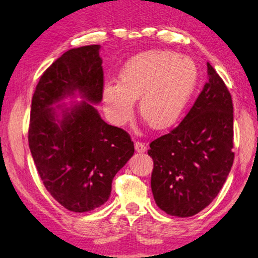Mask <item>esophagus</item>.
I'll list each match as a JSON object with an SVG mask.
<instances>
[{"label": "esophagus", "mask_w": 258, "mask_h": 258, "mask_svg": "<svg viewBox=\"0 0 258 258\" xmlns=\"http://www.w3.org/2000/svg\"><path fill=\"white\" fill-rule=\"evenodd\" d=\"M135 150H136V152H138V153H144V152H146L147 150V146L145 145V143L143 142H135Z\"/></svg>", "instance_id": "1"}]
</instances>
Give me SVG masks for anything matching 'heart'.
<instances>
[{"label":"heart","instance_id":"1","mask_svg":"<svg viewBox=\"0 0 258 258\" xmlns=\"http://www.w3.org/2000/svg\"><path fill=\"white\" fill-rule=\"evenodd\" d=\"M198 80L199 70L191 58L169 50L139 53L125 62L119 84L104 87V109L114 124L123 125L139 98L143 119L152 128L166 129L180 117Z\"/></svg>","mask_w":258,"mask_h":258}]
</instances>
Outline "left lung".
I'll use <instances>...</instances> for the list:
<instances>
[{
	"mask_svg": "<svg viewBox=\"0 0 258 258\" xmlns=\"http://www.w3.org/2000/svg\"><path fill=\"white\" fill-rule=\"evenodd\" d=\"M208 81L183 121L150 144L151 187L164 213L189 217L217 197L233 164V104L207 62Z\"/></svg>",
	"mask_w": 258,
	"mask_h": 258,
	"instance_id": "left-lung-1",
	"label": "left lung"
}]
</instances>
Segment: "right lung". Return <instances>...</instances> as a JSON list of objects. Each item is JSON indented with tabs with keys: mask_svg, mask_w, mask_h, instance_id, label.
Instances as JSON below:
<instances>
[{
	"mask_svg": "<svg viewBox=\"0 0 258 258\" xmlns=\"http://www.w3.org/2000/svg\"><path fill=\"white\" fill-rule=\"evenodd\" d=\"M99 50L92 44L66 51L46 69L32 98L28 144L34 163L54 200L74 213L108 200L114 176L135 152L128 133L107 124L92 105L103 98ZM77 93L83 101L57 103Z\"/></svg>",
	"mask_w": 258,
	"mask_h": 258,
	"instance_id": "add662e5",
	"label": "right lung"
}]
</instances>
